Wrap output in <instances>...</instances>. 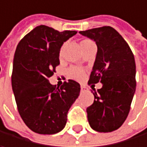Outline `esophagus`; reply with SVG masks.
I'll return each instance as SVG.
<instances>
[{"label":"esophagus","instance_id":"1","mask_svg":"<svg viewBox=\"0 0 147 147\" xmlns=\"http://www.w3.org/2000/svg\"><path fill=\"white\" fill-rule=\"evenodd\" d=\"M80 91H81V92H86V91H87V88H86V86H80Z\"/></svg>","mask_w":147,"mask_h":147}]
</instances>
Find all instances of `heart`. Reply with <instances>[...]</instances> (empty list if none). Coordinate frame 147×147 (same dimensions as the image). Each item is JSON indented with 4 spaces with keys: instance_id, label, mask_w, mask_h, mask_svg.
I'll return each instance as SVG.
<instances>
[{
    "instance_id": "heart-1",
    "label": "heart",
    "mask_w": 147,
    "mask_h": 147,
    "mask_svg": "<svg viewBox=\"0 0 147 147\" xmlns=\"http://www.w3.org/2000/svg\"><path fill=\"white\" fill-rule=\"evenodd\" d=\"M93 45H95L94 42L89 38H83L80 41V48L82 49V52H84L86 49H87L88 48H90V47H92ZM64 47H65V44H62L61 46L60 49H59V57L60 58L62 57L63 51H64ZM67 75H68L69 78H71L73 80L80 81V80H84V78L86 76V71L83 68H80V67H71L67 70Z\"/></svg>"
}]
</instances>
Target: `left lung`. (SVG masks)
I'll list each match as a JSON object with an SVG mask.
<instances>
[{"label":"left lung","instance_id":"left-lung-1","mask_svg":"<svg viewBox=\"0 0 147 147\" xmlns=\"http://www.w3.org/2000/svg\"><path fill=\"white\" fill-rule=\"evenodd\" d=\"M96 42L98 52L89 85L101 82L93 92L94 102L86 109L92 129L109 133L118 129L129 113L136 88V66L134 54L118 32L102 26L80 32Z\"/></svg>","mask_w":147,"mask_h":147}]
</instances>
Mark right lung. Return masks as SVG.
<instances>
[{
    "instance_id": "right-lung-1",
    "label": "right lung",
    "mask_w": 147,
    "mask_h": 147,
    "mask_svg": "<svg viewBox=\"0 0 147 147\" xmlns=\"http://www.w3.org/2000/svg\"><path fill=\"white\" fill-rule=\"evenodd\" d=\"M76 33L39 26L17 45L12 87L22 120L37 134H53L62 130L67 112L80 95V85L74 80H68L57 88L49 81L60 64L61 46Z\"/></svg>"
}]
</instances>
